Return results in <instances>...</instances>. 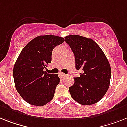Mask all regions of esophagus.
Here are the masks:
<instances>
[{"label":"esophagus","mask_w":127,"mask_h":127,"mask_svg":"<svg viewBox=\"0 0 127 127\" xmlns=\"http://www.w3.org/2000/svg\"><path fill=\"white\" fill-rule=\"evenodd\" d=\"M58 75H59V76L60 78H64V77H65L66 76L65 74H64V73H61V72H60V73H59V74H58Z\"/></svg>","instance_id":"34e87169"}]
</instances>
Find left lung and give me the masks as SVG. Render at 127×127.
I'll use <instances>...</instances> for the list:
<instances>
[{
	"label": "left lung",
	"instance_id": "obj_1",
	"mask_svg": "<svg viewBox=\"0 0 127 127\" xmlns=\"http://www.w3.org/2000/svg\"><path fill=\"white\" fill-rule=\"evenodd\" d=\"M65 40L74 53L75 67L82 71L69 88L71 97L82 105L99 102L108 91L112 73L105 54L92 39L70 35Z\"/></svg>",
	"mask_w": 127,
	"mask_h": 127
}]
</instances>
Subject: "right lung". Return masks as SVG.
Here are the masks:
<instances>
[{
	"mask_svg": "<svg viewBox=\"0 0 127 127\" xmlns=\"http://www.w3.org/2000/svg\"><path fill=\"white\" fill-rule=\"evenodd\" d=\"M64 41L56 35H39L30 41L17 58L13 71L15 86L30 104L41 106L53 99L60 79L58 74L43 71L51 62L53 49Z\"/></svg>",
	"mask_w": 127,
	"mask_h": 127,
	"instance_id": "1",
	"label": "right lung"
}]
</instances>
